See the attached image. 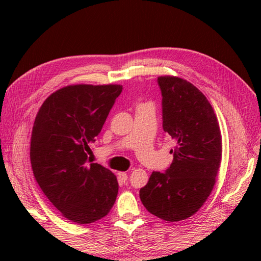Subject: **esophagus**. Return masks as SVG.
<instances>
[{"label":"esophagus","mask_w":261,"mask_h":261,"mask_svg":"<svg viewBox=\"0 0 261 261\" xmlns=\"http://www.w3.org/2000/svg\"><path fill=\"white\" fill-rule=\"evenodd\" d=\"M118 176H119V180H120L121 182H125V181H126V179H127L126 173H119Z\"/></svg>","instance_id":"34e87169"}]
</instances>
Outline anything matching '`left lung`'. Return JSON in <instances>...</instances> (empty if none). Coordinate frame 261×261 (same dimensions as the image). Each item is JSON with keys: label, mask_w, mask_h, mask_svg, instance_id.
Segmentation results:
<instances>
[{"label": "left lung", "mask_w": 261, "mask_h": 261, "mask_svg": "<svg viewBox=\"0 0 261 261\" xmlns=\"http://www.w3.org/2000/svg\"><path fill=\"white\" fill-rule=\"evenodd\" d=\"M163 129L176 142L173 163L165 173L152 171L140 190L151 214L176 222L195 214L213 190L222 157V138L212 105L190 82L158 77Z\"/></svg>", "instance_id": "left-lung-1"}]
</instances>
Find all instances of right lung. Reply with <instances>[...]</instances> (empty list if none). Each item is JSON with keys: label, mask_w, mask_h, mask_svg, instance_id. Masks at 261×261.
I'll use <instances>...</instances> for the list:
<instances>
[{"label": "right lung", "mask_w": 261, "mask_h": 261, "mask_svg": "<svg viewBox=\"0 0 261 261\" xmlns=\"http://www.w3.org/2000/svg\"><path fill=\"white\" fill-rule=\"evenodd\" d=\"M121 85H70L49 96L32 127L30 160L43 194L64 218L90 224L108 215L119 191L115 175L88 165L85 151L101 132Z\"/></svg>", "instance_id": "add662e5"}]
</instances>
